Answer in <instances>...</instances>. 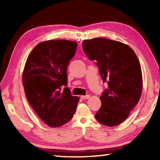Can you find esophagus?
Returning <instances> with one entry per match:
<instances>
[{
  "label": "esophagus",
  "instance_id": "esophagus-1",
  "mask_svg": "<svg viewBox=\"0 0 160 160\" xmlns=\"http://www.w3.org/2000/svg\"><path fill=\"white\" fill-rule=\"evenodd\" d=\"M80 98L82 100H86V99H89V95H87V96H81Z\"/></svg>",
  "mask_w": 160,
  "mask_h": 160
}]
</instances>
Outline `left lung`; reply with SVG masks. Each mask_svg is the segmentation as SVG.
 I'll return each mask as SVG.
<instances>
[{
	"label": "left lung",
	"instance_id": "left-lung-1",
	"mask_svg": "<svg viewBox=\"0 0 160 160\" xmlns=\"http://www.w3.org/2000/svg\"><path fill=\"white\" fill-rule=\"evenodd\" d=\"M82 48L89 60L96 61L103 83L108 84L95 117L107 127L120 124L141 97L142 76L138 57L129 46L104 38L84 40Z\"/></svg>",
	"mask_w": 160,
	"mask_h": 160
}]
</instances>
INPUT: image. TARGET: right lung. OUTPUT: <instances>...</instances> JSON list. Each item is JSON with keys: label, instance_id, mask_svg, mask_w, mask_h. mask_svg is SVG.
I'll use <instances>...</instances> for the list:
<instances>
[{"label": "right lung", "instance_id": "add662e5", "mask_svg": "<svg viewBox=\"0 0 160 160\" xmlns=\"http://www.w3.org/2000/svg\"><path fill=\"white\" fill-rule=\"evenodd\" d=\"M76 42L50 40L37 45L26 61L22 84L27 100L38 117L51 127L69 122L79 98L67 85V67L76 53ZM65 87L63 92L61 87Z\"/></svg>", "mask_w": 160, "mask_h": 160}]
</instances>
